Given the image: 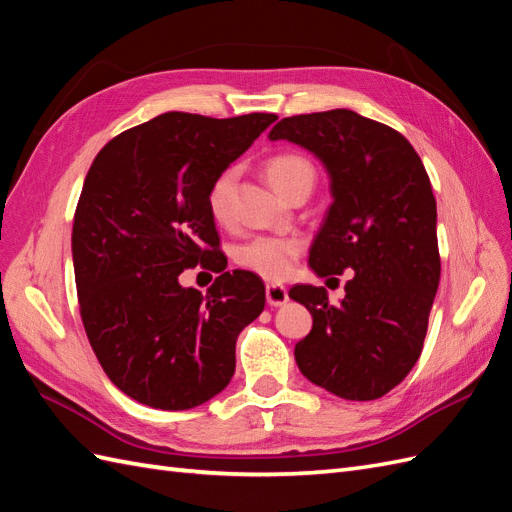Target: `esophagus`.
Returning <instances> with one entry per match:
<instances>
[{
	"label": "esophagus",
	"instance_id": "34e87169",
	"mask_svg": "<svg viewBox=\"0 0 512 512\" xmlns=\"http://www.w3.org/2000/svg\"><path fill=\"white\" fill-rule=\"evenodd\" d=\"M266 300L270 307H283L290 296H287V287L281 283H270L266 285Z\"/></svg>",
	"mask_w": 512,
	"mask_h": 512
}]
</instances>
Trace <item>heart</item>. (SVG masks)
I'll use <instances>...</instances> for the list:
<instances>
[{
	"mask_svg": "<svg viewBox=\"0 0 512 512\" xmlns=\"http://www.w3.org/2000/svg\"><path fill=\"white\" fill-rule=\"evenodd\" d=\"M266 175L274 190L287 196L294 188L303 186V183L313 186L316 170H313L311 162L305 160V157L287 153L272 157L266 164ZM235 179H238L235 168H227L225 173L216 177L212 188H209L207 207L216 222H227L231 216V196ZM300 251H303V242L298 238H287V235H257V238L238 246L235 261L244 270L259 274L261 279L281 281L292 272Z\"/></svg>",
	"mask_w": 512,
	"mask_h": 512,
	"instance_id": "obj_1",
	"label": "heart"
}]
</instances>
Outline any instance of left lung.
<instances>
[{
  "label": "left lung",
  "mask_w": 512,
  "mask_h": 512,
  "mask_svg": "<svg viewBox=\"0 0 512 512\" xmlns=\"http://www.w3.org/2000/svg\"><path fill=\"white\" fill-rule=\"evenodd\" d=\"M268 138L307 149L331 179L333 203L311 244V270H352L337 307L324 287L290 290L313 316L294 348L298 370L339 398H381L422 355L439 287L437 201L426 168L396 129L352 110L287 116Z\"/></svg>",
  "instance_id": "obj_1"
}]
</instances>
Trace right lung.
<instances>
[{
    "label": "right lung",
    "instance_id": "1",
    "mask_svg": "<svg viewBox=\"0 0 512 512\" xmlns=\"http://www.w3.org/2000/svg\"><path fill=\"white\" fill-rule=\"evenodd\" d=\"M274 121L166 112L112 138L88 170L71 238L80 313L103 372L140 404L186 411L231 381L264 283L218 266L201 294L179 274L214 259L209 188Z\"/></svg>",
    "mask_w": 512,
    "mask_h": 512
}]
</instances>
